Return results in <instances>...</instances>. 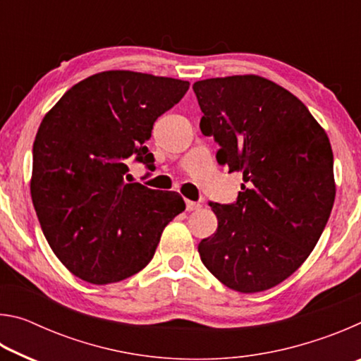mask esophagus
<instances>
[{
	"mask_svg": "<svg viewBox=\"0 0 361 361\" xmlns=\"http://www.w3.org/2000/svg\"><path fill=\"white\" fill-rule=\"evenodd\" d=\"M200 207H202V205H200L199 202H194V200H188V199H186V210H188V212L199 210Z\"/></svg>",
	"mask_w": 361,
	"mask_h": 361,
	"instance_id": "34e87169",
	"label": "esophagus"
}]
</instances>
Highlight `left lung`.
Masks as SVG:
<instances>
[{"label": "left lung", "instance_id": "obj_1", "mask_svg": "<svg viewBox=\"0 0 361 361\" xmlns=\"http://www.w3.org/2000/svg\"><path fill=\"white\" fill-rule=\"evenodd\" d=\"M192 89L200 130L219 143L218 164L243 180L235 204L210 202L218 229L200 240V259L231 290L274 288L307 259L331 213L326 132L298 97L258 75L210 78Z\"/></svg>", "mask_w": 361, "mask_h": 361}]
</instances>
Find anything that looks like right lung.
I'll use <instances>...</instances> for the list:
<instances>
[{"instance_id":"right-lung-1","label":"right lung","mask_w":361,"mask_h":361,"mask_svg":"<svg viewBox=\"0 0 361 361\" xmlns=\"http://www.w3.org/2000/svg\"><path fill=\"white\" fill-rule=\"evenodd\" d=\"M188 89L181 79L102 71L66 90L42 119L30 191L47 243L76 277L108 285L140 272L186 209L178 192L126 175L132 159L154 167L145 146L152 126Z\"/></svg>"}]
</instances>
